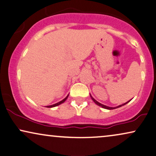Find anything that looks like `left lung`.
Here are the masks:
<instances>
[{
  "instance_id": "1",
  "label": "left lung",
  "mask_w": 156,
  "mask_h": 156,
  "mask_svg": "<svg viewBox=\"0 0 156 156\" xmlns=\"http://www.w3.org/2000/svg\"><path fill=\"white\" fill-rule=\"evenodd\" d=\"M90 98H91V99L93 100V102H94L95 104L96 105H99V106H101V107H102L103 108H105V109H108V110H113V109H115V108H120V107H121V106H123V105H126V104H127L128 103H129L130 101H131V100H130V101H127V102L126 103H123V104H121V105H118V106H116V107H109V106H107V105H103V104H101V103H99V102H98V101H96V100H95L94 98H93L92 97V95H91L90 94Z\"/></svg>"
}]
</instances>
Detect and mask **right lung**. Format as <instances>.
I'll return each instance as SVG.
<instances>
[{
    "label": "right lung",
    "instance_id": "right-lung-1",
    "mask_svg": "<svg viewBox=\"0 0 156 156\" xmlns=\"http://www.w3.org/2000/svg\"><path fill=\"white\" fill-rule=\"evenodd\" d=\"M68 95H68L67 96H66L65 98H64L63 100H62L61 101H60V102H58V103H55V104H53V105H48V106H45V107H47V108H53V107H55V106H58V105H61V103H64L65 102V101H66V99L68 98Z\"/></svg>",
    "mask_w": 156,
    "mask_h": 156
}]
</instances>
